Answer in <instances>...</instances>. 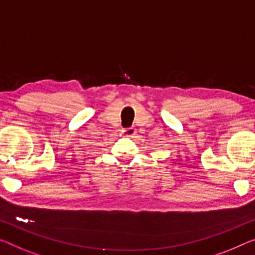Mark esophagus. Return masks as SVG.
<instances>
[{
    "label": "esophagus",
    "instance_id": "1",
    "mask_svg": "<svg viewBox=\"0 0 255 255\" xmlns=\"http://www.w3.org/2000/svg\"><path fill=\"white\" fill-rule=\"evenodd\" d=\"M136 129L134 127H129V128H124L123 129V134L127 137H132L135 135Z\"/></svg>",
    "mask_w": 255,
    "mask_h": 255
}]
</instances>
